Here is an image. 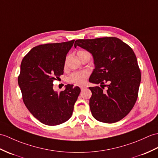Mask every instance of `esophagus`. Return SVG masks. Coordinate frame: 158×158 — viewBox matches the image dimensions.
Here are the masks:
<instances>
[{
  "instance_id": "34e87169",
  "label": "esophagus",
  "mask_w": 158,
  "mask_h": 158,
  "mask_svg": "<svg viewBox=\"0 0 158 158\" xmlns=\"http://www.w3.org/2000/svg\"><path fill=\"white\" fill-rule=\"evenodd\" d=\"M80 87H81V91H83V89H86V87H85V86H81Z\"/></svg>"
}]
</instances>
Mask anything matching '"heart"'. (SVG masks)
Wrapping results in <instances>:
<instances>
[{"instance_id": "heart-1", "label": "heart", "mask_w": 158, "mask_h": 158, "mask_svg": "<svg viewBox=\"0 0 158 158\" xmlns=\"http://www.w3.org/2000/svg\"><path fill=\"white\" fill-rule=\"evenodd\" d=\"M83 52H85V51H79L77 54ZM88 75H89V73L87 71L73 73L67 79L71 83L77 84V85H83V84L85 83Z\"/></svg>"}]
</instances>
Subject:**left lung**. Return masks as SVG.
<instances>
[{
	"mask_svg": "<svg viewBox=\"0 0 158 158\" xmlns=\"http://www.w3.org/2000/svg\"><path fill=\"white\" fill-rule=\"evenodd\" d=\"M77 46L93 56L95 69L89 81L101 87L109 83L106 91L98 86L89 87L92 116L102 123L118 122L130 112L138 96L141 76L133 50L114 37L77 40Z\"/></svg>",
	"mask_w": 158,
	"mask_h": 158,
	"instance_id": "obj_1",
	"label": "left lung"
}]
</instances>
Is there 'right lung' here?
<instances>
[{"label":"right lung","instance_id":"obj_1","mask_svg":"<svg viewBox=\"0 0 158 158\" xmlns=\"http://www.w3.org/2000/svg\"><path fill=\"white\" fill-rule=\"evenodd\" d=\"M75 40L35 46L21 61L18 84L24 104L40 122L49 126L71 118L80 94L79 87L66 86L58 93L53 81L63 74L64 62Z\"/></svg>","mask_w":158,"mask_h":158}]
</instances>
